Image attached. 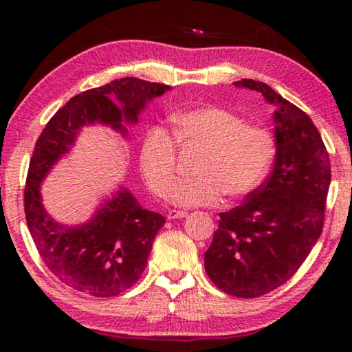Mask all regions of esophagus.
I'll return each instance as SVG.
<instances>
[{
  "mask_svg": "<svg viewBox=\"0 0 352 352\" xmlns=\"http://www.w3.org/2000/svg\"><path fill=\"white\" fill-rule=\"evenodd\" d=\"M186 216H188V212L183 211V210H169V212H168V219L169 220L183 219V217H186Z\"/></svg>",
  "mask_w": 352,
  "mask_h": 352,
  "instance_id": "esophagus-1",
  "label": "esophagus"
}]
</instances>
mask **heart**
I'll use <instances>...</instances> for the list:
<instances>
[{"mask_svg":"<svg viewBox=\"0 0 352 352\" xmlns=\"http://www.w3.org/2000/svg\"><path fill=\"white\" fill-rule=\"evenodd\" d=\"M172 124L182 146L194 145L206 151L196 170L198 177L169 190L168 199L178 206H211L219 204L223 194L231 200L247 197L264 180L275 158L276 142L270 130L248 126L222 107H197L177 113ZM175 140L164 129L155 127L142 141V175L158 195L168 192L175 181Z\"/></svg>","mask_w":352,"mask_h":352,"instance_id":"obj_1","label":"heart"}]
</instances>
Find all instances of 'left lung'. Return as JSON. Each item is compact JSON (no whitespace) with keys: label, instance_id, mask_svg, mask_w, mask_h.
<instances>
[{"label":"left lung","instance_id":"8db88e82","mask_svg":"<svg viewBox=\"0 0 352 352\" xmlns=\"http://www.w3.org/2000/svg\"><path fill=\"white\" fill-rule=\"evenodd\" d=\"M234 87L275 104L276 158L267 180L233 210L220 212L205 270L222 292L258 298L295 275L323 231L331 183L329 153L305 111L264 82Z\"/></svg>","mask_w":352,"mask_h":352}]
</instances>
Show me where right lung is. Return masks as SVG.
Here are the masks:
<instances>
[{"label": "right lung", "mask_w": 352, "mask_h": 352, "mask_svg": "<svg viewBox=\"0 0 352 352\" xmlns=\"http://www.w3.org/2000/svg\"><path fill=\"white\" fill-rule=\"evenodd\" d=\"M169 85L122 77L71 98L46 124L35 142L25 188L29 233L41 259L58 281L91 296H116L141 278L152 242L164 225L162 214L144 210L121 188L100 205L90 222L67 226L41 205L40 183L69 152L80 127L94 122L126 133L122 121L136 122L148 100Z\"/></svg>", "instance_id": "1"}]
</instances>
